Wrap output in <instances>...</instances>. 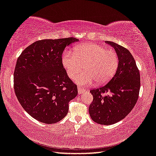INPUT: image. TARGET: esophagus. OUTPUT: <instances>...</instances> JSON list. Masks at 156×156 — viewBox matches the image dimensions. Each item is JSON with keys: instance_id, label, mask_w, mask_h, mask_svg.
Here are the masks:
<instances>
[{"instance_id": "1", "label": "esophagus", "mask_w": 156, "mask_h": 156, "mask_svg": "<svg viewBox=\"0 0 156 156\" xmlns=\"http://www.w3.org/2000/svg\"><path fill=\"white\" fill-rule=\"evenodd\" d=\"M85 91V90H84V89H82L80 87H78V94H82L83 93H84Z\"/></svg>"}]
</instances>
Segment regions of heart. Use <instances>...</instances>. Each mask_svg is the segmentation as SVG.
Segmentation results:
<instances>
[{
    "label": "heart",
    "mask_w": 156,
    "mask_h": 156,
    "mask_svg": "<svg viewBox=\"0 0 156 156\" xmlns=\"http://www.w3.org/2000/svg\"><path fill=\"white\" fill-rule=\"evenodd\" d=\"M62 64L69 78H73L82 70L85 71L74 78L76 83L90 86L96 81L103 84L112 78L117 71L119 58L116 52L102 45L85 43L74 48V53L66 51L63 53Z\"/></svg>",
    "instance_id": "1"
}]
</instances>
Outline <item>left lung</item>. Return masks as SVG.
Returning <instances> with one entry per match:
<instances>
[{
    "label": "left lung",
    "mask_w": 156,
    "mask_h": 156,
    "mask_svg": "<svg viewBox=\"0 0 156 156\" xmlns=\"http://www.w3.org/2000/svg\"><path fill=\"white\" fill-rule=\"evenodd\" d=\"M105 43L117 53L118 68L106 85L90 90L94 99L89 113L94 122L111 125L124 119L134 108L139 96L140 75L135 59L128 49L112 41ZM102 93L108 94L103 96Z\"/></svg>",
    "instance_id": "left-lung-1"
}]
</instances>
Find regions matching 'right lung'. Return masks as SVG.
Masks as SVG:
<instances>
[{"instance_id": "1", "label": "right lung", "mask_w": 156, "mask_h": 156, "mask_svg": "<svg viewBox=\"0 0 156 156\" xmlns=\"http://www.w3.org/2000/svg\"><path fill=\"white\" fill-rule=\"evenodd\" d=\"M74 37L43 39L27 47L17 60L14 87L17 99L31 117L44 123H55L65 117L69 102L78 94L62 64L66 46Z\"/></svg>"}]
</instances>
